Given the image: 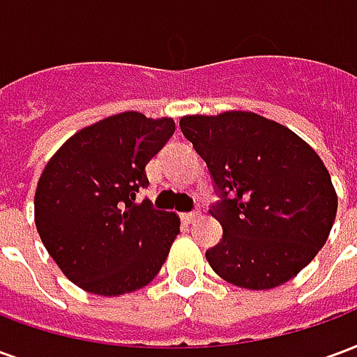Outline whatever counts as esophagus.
Here are the masks:
<instances>
[{
  "instance_id": "1",
  "label": "esophagus",
  "mask_w": 357,
  "mask_h": 357,
  "mask_svg": "<svg viewBox=\"0 0 357 357\" xmlns=\"http://www.w3.org/2000/svg\"><path fill=\"white\" fill-rule=\"evenodd\" d=\"M199 216H201V214H199L197 210H193V212H187V214H183V220H185L187 224H191V222H195Z\"/></svg>"
}]
</instances>
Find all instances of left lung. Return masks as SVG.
<instances>
[{
    "label": "left lung",
    "mask_w": 357,
    "mask_h": 357,
    "mask_svg": "<svg viewBox=\"0 0 357 357\" xmlns=\"http://www.w3.org/2000/svg\"><path fill=\"white\" fill-rule=\"evenodd\" d=\"M179 128L208 166L224 237L206 250L227 283L264 291L312 262L337 216V193L314 149L289 128L243 110L183 116Z\"/></svg>",
    "instance_id": "obj_1"
}]
</instances>
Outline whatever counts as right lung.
<instances>
[{
  "label": "right lung",
  "instance_id": "1",
  "mask_svg": "<svg viewBox=\"0 0 357 357\" xmlns=\"http://www.w3.org/2000/svg\"><path fill=\"white\" fill-rule=\"evenodd\" d=\"M172 118L128 110L65 141L45 164L34 197L42 243L74 284L118 296L149 284L162 268L179 218L135 202L145 166L166 145Z\"/></svg>",
  "mask_w": 357,
  "mask_h": 357
}]
</instances>
